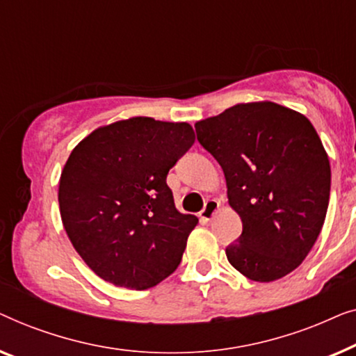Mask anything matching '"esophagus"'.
<instances>
[{
    "label": "esophagus",
    "mask_w": 356,
    "mask_h": 356,
    "mask_svg": "<svg viewBox=\"0 0 356 356\" xmlns=\"http://www.w3.org/2000/svg\"><path fill=\"white\" fill-rule=\"evenodd\" d=\"M218 209H219V203L216 200H209V202H207V204H204L202 211H200V218H202L203 221H209V219L216 214Z\"/></svg>",
    "instance_id": "1"
}]
</instances>
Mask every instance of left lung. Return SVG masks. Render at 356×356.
I'll list each match as a JSON object with an SVG mask.
<instances>
[{"label": "left lung", "mask_w": 356, "mask_h": 356, "mask_svg": "<svg viewBox=\"0 0 356 356\" xmlns=\"http://www.w3.org/2000/svg\"><path fill=\"white\" fill-rule=\"evenodd\" d=\"M197 138L222 168L242 235L226 248L248 279L287 276L313 248L330 193L326 149L303 114L271 102L235 104L195 124Z\"/></svg>", "instance_id": "obj_1"}]
</instances>
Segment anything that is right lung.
Returning a JSON list of instances; mask_svg holds the SVG:
<instances>
[{
  "mask_svg": "<svg viewBox=\"0 0 356 356\" xmlns=\"http://www.w3.org/2000/svg\"><path fill=\"white\" fill-rule=\"evenodd\" d=\"M193 142L187 122L132 118L72 149L59 211L74 248L106 282L145 290L177 269L198 219L177 211L166 177Z\"/></svg>",
  "mask_w": 356,
  "mask_h": 356,
  "instance_id": "1",
  "label": "right lung"
}]
</instances>
